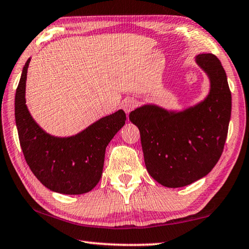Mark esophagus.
<instances>
[{
    "label": "esophagus",
    "mask_w": 249,
    "mask_h": 249,
    "mask_svg": "<svg viewBox=\"0 0 249 249\" xmlns=\"http://www.w3.org/2000/svg\"><path fill=\"white\" fill-rule=\"evenodd\" d=\"M134 107H136V102L133 99H125L122 103V109H124L125 113H129L130 111L133 110Z\"/></svg>",
    "instance_id": "esophagus-1"
}]
</instances>
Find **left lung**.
<instances>
[{
  "label": "left lung",
  "instance_id": "8db88e82",
  "mask_svg": "<svg viewBox=\"0 0 249 249\" xmlns=\"http://www.w3.org/2000/svg\"><path fill=\"white\" fill-rule=\"evenodd\" d=\"M196 62L210 78V93L203 102L178 112L144 105L129 115L140 130L147 172L168 188L190 185L208 175L228 137L232 96L226 73L212 53L197 55Z\"/></svg>",
  "mask_w": 249,
  "mask_h": 249
}]
</instances>
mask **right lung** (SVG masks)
<instances>
[{
	"mask_svg": "<svg viewBox=\"0 0 249 249\" xmlns=\"http://www.w3.org/2000/svg\"><path fill=\"white\" fill-rule=\"evenodd\" d=\"M30 59L25 63L15 95V120L26 162L41 184L54 193L82 195L102 177L105 151L124 127L125 113L102 118L76 136L58 138L43 131L26 106L25 89Z\"/></svg>",
	"mask_w": 249,
	"mask_h": 249,
	"instance_id": "obj_1",
	"label": "right lung"
}]
</instances>
